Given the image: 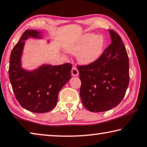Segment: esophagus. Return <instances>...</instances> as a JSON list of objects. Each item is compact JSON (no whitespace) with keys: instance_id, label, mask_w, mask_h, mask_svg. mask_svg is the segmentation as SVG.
<instances>
[{"instance_id":"1","label":"esophagus","mask_w":147,"mask_h":147,"mask_svg":"<svg viewBox=\"0 0 147 147\" xmlns=\"http://www.w3.org/2000/svg\"><path fill=\"white\" fill-rule=\"evenodd\" d=\"M71 75L73 76H79V71L76 67H73L71 69Z\"/></svg>"}]
</instances>
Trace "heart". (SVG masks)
Returning a JSON list of instances; mask_svg holds the SVG:
<instances>
[{
	"mask_svg": "<svg viewBox=\"0 0 147 147\" xmlns=\"http://www.w3.org/2000/svg\"><path fill=\"white\" fill-rule=\"evenodd\" d=\"M105 40L102 35L86 33L79 36L66 46L69 53L78 55L79 62L83 65H89L95 62L102 54Z\"/></svg>",
	"mask_w": 147,
	"mask_h": 147,
	"instance_id": "b5f03b06",
	"label": "heart"
}]
</instances>
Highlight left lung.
Returning <instances> with one entry per match:
<instances>
[{"label":"left lung","mask_w":147,"mask_h":147,"mask_svg":"<svg viewBox=\"0 0 147 147\" xmlns=\"http://www.w3.org/2000/svg\"><path fill=\"white\" fill-rule=\"evenodd\" d=\"M111 44L94 63L78 66L80 97L86 109L103 112L117 106L128 88L129 59L120 36L109 30Z\"/></svg>","instance_id":"left-lung-1"}]
</instances>
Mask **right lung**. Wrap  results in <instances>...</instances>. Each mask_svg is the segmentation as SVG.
Returning a JSON list of instances; mask_svg holds the SVG:
<instances>
[{"label": "right lung", "instance_id": "1", "mask_svg": "<svg viewBox=\"0 0 147 147\" xmlns=\"http://www.w3.org/2000/svg\"><path fill=\"white\" fill-rule=\"evenodd\" d=\"M30 38L42 39L43 36L37 30L24 32L11 53L9 78L19 104L31 112L43 113L50 111L57 105L60 90L71 78L72 65L44 64L33 70L23 68L21 58L25 41Z\"/></svg>", "mask_w": 147, "mask_h": 147}]
</instances>
